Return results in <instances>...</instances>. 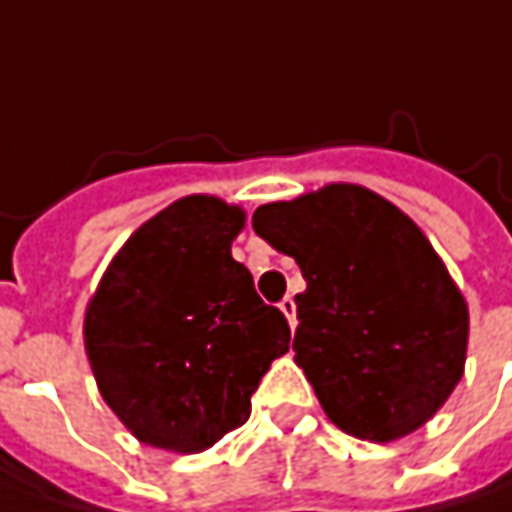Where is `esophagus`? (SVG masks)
<instances>
[{
  "label": "esophagus",
  "mask_w": 512,
  "mask_h": 512,
  "mask_svg": "<svg viewBox=\"0 0 512 512\" xmlns=\"http://www.w3.org/2000/svg\"><path fill=\"white\" fill-rule=\"evenodd\" d=\"M280 312L286 315V321H289V326L295 329V323H298V306H295V300H292V298L280 300Z\"/></svg>",
  "instance_id": "obj_1"
}]
</instances>
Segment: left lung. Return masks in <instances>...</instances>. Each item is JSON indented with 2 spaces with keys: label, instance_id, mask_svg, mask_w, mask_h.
Instances as JSON below:
<instances>
[{
  "label": "left lung",
  "instance_id": "obj_1",
  "mask_svg": "<svg viewBox=\"0 0 512 512\" xmlns=\"http://www.w3.org/2000/svg\"><path fill=\"white\" fill-rule=\"evenodd\" d=\"M255 232L295 257V364L326 418L389 444L424 427L467 361L470 309L427 234L355 183H329L260 206Z\"/></svg>",
  "mask_w": 512,
  "mask_h": 512
}]
</instances>
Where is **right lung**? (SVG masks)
Returning <instances> with one entry per match:
<instances>
[{"label":"right lung","mask_w":512,"mask_h":512,"mask_svg":"<svg viewBox=\"0 0 512 512\" xmlns=\"http://www.w3.org/2000/svg\"><path fill=\"white\" fill-rule=\"evenodd\" d=\"M246 212L189 194L145 220L111 257L82 338L102 401L168 453H203L246 424L252 392L289 352V323L232 257Z\"/></svg>","instance_id":"1"}]
</instances>
